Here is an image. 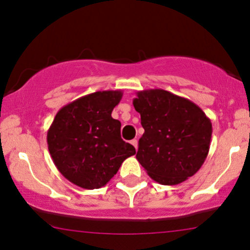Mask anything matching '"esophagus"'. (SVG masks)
Returning a JSON list of instances; mask_svg holds the SVG:
<instances>
[{
  "mask_svg": "<svg viewBox=\"0 0 250 250\" xmlns=\"http://www.w3.org/2000/svg\"><path fill=\"white\" fill-rule=\"evenodd\" d=\"M130 143L134 146L135 149H137V140H131Z\"/></svg>",
  "mask_w": 250,
  "mask_h": 250,
  "instance_id": "obj_1",
  "label": "esophagus"
}]
</instances>
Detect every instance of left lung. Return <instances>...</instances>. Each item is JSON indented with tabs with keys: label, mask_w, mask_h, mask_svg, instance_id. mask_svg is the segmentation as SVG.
<instances>
[{
	"label": "left lung",
	"mask_w": 250,
	"mask_h": 250,
	"mask_svg": "<svg viewBox=\"0 0 250 250\" xmlns=\"http://www.w3.org/2000/svg\"><path fill=\"white\" fill-rule=\"evenodd\" d=\"M133 100L145 133L137 161L156 182L175 186L202 167L210 147L211 122L190 100L163 89L137 91Z\"/></svg>",
	"instance_id": "left-lung-1"
}]
</instances>
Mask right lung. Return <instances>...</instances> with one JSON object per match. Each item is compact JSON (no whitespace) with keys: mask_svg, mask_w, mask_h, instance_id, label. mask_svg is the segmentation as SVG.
I'll return each mask as SVG.
<instances>
[{"mask_svg":"<svg viewBox=\"0 0 250 250\" xmlns=\"http://www.w3.org/2000/svg\"><path fill=\"white\" fill-rule=\"evenodd\" d=\"M122 95L121 90L96 91L57 111L48 129V149L60 173L74 185L103 187L136 153L121 139V122L111 117Z\"/></svg>","mask_w":250,"mask_h":250,"instance_id":"add662e5","label":"right lung"}]
</instances>
